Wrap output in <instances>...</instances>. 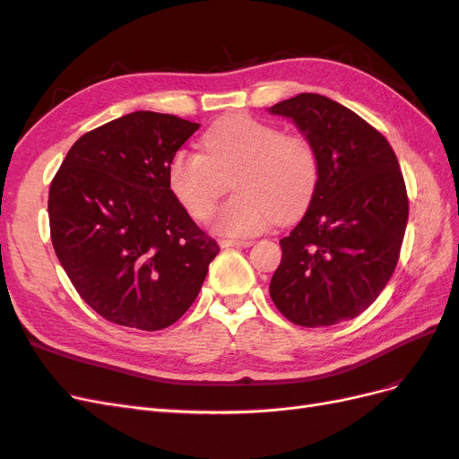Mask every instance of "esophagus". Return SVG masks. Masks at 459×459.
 <instances>
[{"label":"esophagus","mask_w":459,"mask_h":459,"mask_svg":"<svg viewBox=\"0 0 459 459\" xmlns=\"http://www.w3.org/2000/svg\"><path fill=\"white\" fill-rule=\"evenodd\" d=\"M220 247H251V241H235V239H221Z\"/></svg>","instance_id":"1"}]
</instances>
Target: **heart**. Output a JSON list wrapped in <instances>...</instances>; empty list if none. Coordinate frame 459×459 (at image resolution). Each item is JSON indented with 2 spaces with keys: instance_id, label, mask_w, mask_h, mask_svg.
Listing matches in <instances>:
<instances>
[{
  "instance_id": "heart-1",
  "label": "heart",
  "mask_w": 459,
  "mask_h": 459,
  "mask_svg": "<svg viewBox=\"0 0 459 459\" xmlns=\"http://www.w3.org/2000/svg\"><path fill=\"white\" fill-rule=\"evenodd\" d=\"M201 147L203 152L176 151L166 179L178 203L193 218L206 220L233 178L238 195L218 211V233L256 235L275 218L295 220L312 201L319 157L308 135L281 132L247 115H231L203 134Z\"/></svg>"
}]
</instances>
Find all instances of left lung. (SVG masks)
Here are the masks:
<instances>
[{"label": "left lung", "mask_w": 459, "mask_h": 459, "mask_svg": "<svg viewBox=\"0 0 459 459\" xmlns=\"http://www.w3.org/2000/svg\"><path fill=\"white\" fill-rule=\"evenodd\" d=\"M308 135L319 179L307 214L280 241L270 297L289 322L335 325L362 314L391 280L408 224V193L386 137L319 93L270 107Z\"/></svg>", "instance_id": "left-lung-1"}]
</instances>
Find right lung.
Returning a JSON list of instances; mask_svg holds the SVG:
<instances>
[{"mask_svg": "<svg viewBox=\"0 0 459 459\" xmlns=\"http://www.w3.org/2000/svg\"><path fill=\"white\" fill-rule=\"evenodd\" d=\"M197 122L135 110L84 134L49 187L55 255L107 322L172 325L197 299L220 247L169 187L174 152Z\"/></svg>", "mask_w": 459, "mask_h": 459, "instance_id": "1", "label": "right lung"}]
</instances>
